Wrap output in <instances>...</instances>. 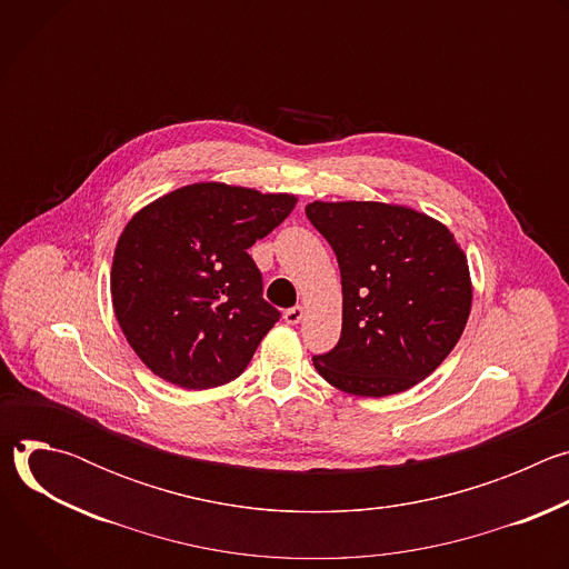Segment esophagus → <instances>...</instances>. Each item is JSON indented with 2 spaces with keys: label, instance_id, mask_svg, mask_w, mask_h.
Returning a JSON list of instances; mask_svg holds the SVG:
<instances>
[{
  "label": "esophagus",
  "instance_id": "1",
  "mask_svg": "<svg viewBox=\"0 0 569 569\" xmlns=\"http://www.w3.org/2000/svg\"><path fill=\"white\" fill-rule=\"evenodd\" d=\"M283 319H286V323H299L301 319H303V306H292V308H288L286 312H283Z\"/></svg>",
  "mask_w": 569,
  "mask_h": 569
}]
</instances>
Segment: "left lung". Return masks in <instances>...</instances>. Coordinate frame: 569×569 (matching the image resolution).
<instances>
[{
    "label": "left lung",
    "mask_w": 569,
    "mask_h": 569,
    "mask_svg": "<svg viewBox=\"0 0 569 569\" xmlns=\"http://www.w3.org/2000/svg\"><path fill=\"white\" fill-rule=\"evenodd\" d=\"M342 277V336L312 358L353 396H391L426 380L459 342L472 303L463 250L439 220L385 202H310Z\"/></svg>",
    "instance_id": "1"
}]
</instances>
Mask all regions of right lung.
I'll use <instances>...</instances> for the list:
<instances>
[{
  "mask_svg": "<svg viewBox=\"0 0 569 569\" xmlns=\"http://www.w3.org/2000/svg\"><path fill=\"white\" fill-rule=\"evenodd\" d=\"M288 193L200 182L157 198L119 236L110 290L139 360L184 389L238 378L281 312L248 254L295 209Z\"/></svg>",
  "mask_w": 569,
  "mask_h": 569,
  "instance_id": "1",
  "label": "right lung"
}]
</instances>
